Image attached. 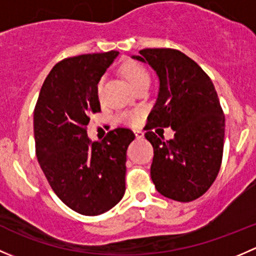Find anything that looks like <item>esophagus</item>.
I'll return each mask as SVG.
<instances>
[{"mask_svg":"<svg viewBox=\"0 0 256 256\" xmlns=\"http://www.w3.org/2000/svg\"><path fill=\"white\" fill-rule=\"evenodd\" d=\"M135 135H136V138H138V140H141V138H144V132L141 130H136Z\"/></svg>","mask_w":256,"mask_h":256,"instance_id":"1","label":"esophagus"}]
</instances>
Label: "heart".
Returning <instances> with one entry per match:
<instances>
[{
    "mask_svg": "<svg viewBox=\"0 0 256 256\" xmlns=\"http://www.w3.org/2000/svg\"><path fill=\"white\" fill-rule=\"evenodd\" d=\"M122 73L135 89L142 86V85H150V74L142 64L136 62H128L124 64ZM105 76H102L96 82V95L100 100L102 99L104 94ZM118 120L125 125H136L140 120V114L138 112H122L118 115Z\"/></svg>",
    "mask_w": 256,
    "mask_h": 256,
    "instance_id": "b5f03b06",
    "label": "heart"
}]
</instances>
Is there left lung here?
I'll list each match as a JSON object with an SVG mask.
<instances>
[{"instance_id": "8db88e82", "label": "left lung", "mask_w": 256, "mask_h": 256, "mask_svg": "<svg viewBox=\"0 0 256 256\" xmlns=\"http://www.w3.org/2000/svg\"><path fill=\"white\" fill-rule=\"evenodd\" d=\"M138 53L132 58L148 63L160 78L158 98L144 126L154 147L152 182L164 197L190 202L207 192L220 170L226 118L218 94L208 74L182 52ZM160 127H171L174 138L164 140Z\"/></svg>"}]
</instances>
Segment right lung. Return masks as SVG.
Segmentation results:
<instances>
[{"instance_id": "right-lung-1", "label": "right lung", "mask_w": 256, "mask_h": 256, "mask_svg": "<svg viewBox=\"0 0 256 256\" xmlns=\"http://www.w3.org/2000/svg\"><path fill=\"white\" fill-rule=\"evenodd\" d=\"M118 54H82L56 63L33 114L40 168L59 200L82 216L110 210L126 190V151L135 134L118 128L102 142H92L86 134L92 114L102 112L96 82Z\"/></svg>"}]
</instances>
